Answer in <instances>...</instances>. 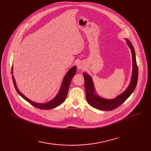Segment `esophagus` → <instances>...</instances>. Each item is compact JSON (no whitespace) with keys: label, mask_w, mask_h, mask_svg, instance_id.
Masks as SVG:
<instances>
[{"label":"esophagus","mask_w":151,"mask_h":151,"mask_svg":"<svg viewBox=\"0 0 151 151\" xmlns=\"http://www.w3.org/2000/svg\"><path fill=\"white\" fill-rule=\"evenodd\" d=\"M78 67L79 69H81V70H83L84 68V66L83 64H82V63H80V64L78 65Z\"/></svg>","instance_id":"1"}]
</instances>
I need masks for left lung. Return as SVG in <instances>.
Here are the masks:
<instances>
[{
	"mask_svg": "<svg viewBox=\"0 0 151 151\" xmlns=\"http://www.w3.org/2000/svg\"><path fill=\"white\" fill-rule=\"evenodd\" d=\"M126 42L127 45L131 49L133 60V71L131 78L130 83L123 93H122L116 98L111 100H107L99 97L95 92L94 86L91 77L87 74L86 72L83 73L84 78V86L86 94V100L88 104L93 108L99 109L103 111H111L119 106L121 104L127 99L130 95L133 93L137 84L138 76V69L136 61L135 52L132 44L126 38Z\"/></svg>",
	"mask_w": 151,
	"mask_h": 151,
	"instance_id": "obj_1",
	"label": "left lung"
}]
</instances>
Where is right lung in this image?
Wrapping results in <instances>:
<instances>
[{
  "label": "right lung",
  "mask_w": 151,
  "mask_h": 151,
  "mask_svg": "<svg viewBox=\"0 0 151 151\" xmlns=\"http://www.w3.org/2000/svg\"><path fill=\"white\" fill-rule=\"evenodd\" d=\"M12 73L13 74V66L12 68ZM76 67L74 66L68 71L67 73L65 76L64 78H63L62 85H61V88H60L58 94L57 95V96L55 97L54 99L51 100L50 101L46 103V104H37V103L34 102L32 101H31L30 100H29V99H27L18 90L17 84H16L13 75L12 76V79H13V84H14L16 90H17V92L24 99L26 100L27 101H28L29 104H31L32 105H33L34 106L38 108V109H52L54 108L57 107L58 106L60 105L61 104H62L63 101H64V100H65L67 96V93H68V88H69V86L70 84L71 80H72L73 77L76 74Z\"/></svg>",
  "instance_id": "add662e5"
}]
</instances>
